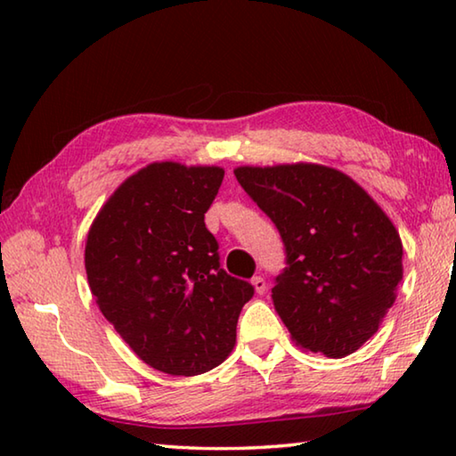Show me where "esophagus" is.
<instances>
[{"mask_svg": "<svg viewBox=\"0 0 456 456\" xmlns=\"http://www.w3.org/2000/svg\"><path fill=\"white\" fill-rule=\"evenodd\" d=\"M251 283H253V288H256V291L259 293V296H264L265 289H267V281H265V277L256 275V277H253V280H251Z\"/></svg>", "mask_w": 456, "mask_h": 456, "instance_id": "esophagus-1", "label": "esophagus"}]
</instances>
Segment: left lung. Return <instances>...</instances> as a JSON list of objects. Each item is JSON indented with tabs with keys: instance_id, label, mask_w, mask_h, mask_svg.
<instances>
[{
	"instance_id": "obj_1",
	"label": "left lung",
	"mask_w": 456,
	"mask_h": 456,
	"mask_svg": "<svg viewBox=\"0 0 456 456\" xmlns=\"http://www.w3.org/2000/svg\"><path fill=\"white\" fill-rule=\"evenodd\" d=\"M235 176L280 231L285 267L272 299L291 338L330 358L356 352L376 334L403 281L395 225L334 168L239 167Z\"/></svg>"
}]
</instances>
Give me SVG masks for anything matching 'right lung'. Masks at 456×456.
<instances>
[{
    "label": "right lung",
    "mask_w": 456,
    "mask_h": 456,
    "mask_svg": "<svg viewBox=\"0 0 456 456\" xmlns=\"http://www.w3.org/2000/svg\"><path fill=\"white\" fill-rule=\"evenodd\" d=\"M225 171L154 163L98 213L86 241L90 289L134 354L173 376L209 372L235 346L256 288L221 267L205 227Z\"/></svg>",
    "instance_id": "obj_1"
}]
</instances>
